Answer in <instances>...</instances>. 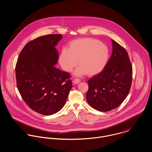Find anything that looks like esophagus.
Listing matches in <instances>:
<instances>
[{
  "label": "esophagus",
  "instance_id": "34e87169",
  "mask_svg": "<svg viewBox=\"0 0 152 152\" xmlns=\"http://www.w3.org/2000/svg\"><path fill=\"white\" fill-rule=\"evenodd\" d=\"M73 81H74V83L75 84H78L81 81V80H80V79H78V78H75V79H74V80Z\"/></svg>",
  "mask_w": 152,
  "mask_h": 152
}]
</instances>
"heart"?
<instances>
[{
    "instance_id": "b5f03b06",
    "label": "heart",
    "mask_w": 152,
    "mask_h": 152,
    "mask_svg": "<svg viewBox=\"0 0 152 152\" xmlns=\"http://www.w3.org/2000/svg\"><path fill=\"white\" fill-rule=\"evenodd\" d=\"M108 47L92 38L78 39L71 41L67 48H63L58 61L66 72H71L78 64L74 74L95 75L102 72L108 61Z\"/></svg>"
}]
</instances>
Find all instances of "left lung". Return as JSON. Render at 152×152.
Returning a JSON list of instances; mask_svg holds the SVG:
<instances>
[{
	"label": "left lung",
	"mask_w": 152,
	"mask_h": 152,
	"mask_svg": "<svg viewBox=\"0 0 152 152\" xmlns=\"http://www.w3.org/2000/svg\"><path fill=\"white\" fill-rule=\"evenodd\" d=\"M112 53L104 70L88 81L87 102L93 108L107 112L119 107L127 97L132 80V66L122 46L112 40Z\"/></svg>",
	"instance_id": "obj_1"
}]
</instances>
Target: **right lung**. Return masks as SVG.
Masks as SVG:
<instances>
[{
    "label": "right lung",
    "instance_id": "1",
    "mask_svg": "<svg viewBox=\"0 0 152 152\" xmlns=\"http://www.w3.org/2000/svg\"><path fill=\"white\" fill-rule=\"evenodd\" d=\"M61 39V34H54L29 42L16 65L17 87L23 99L44 115L63 108L72 87L69 74L55 66L59 58L55 47Z\"/></svg>",
    "mask_w": 152,
    "mask_h": 152
}]
</instances>
